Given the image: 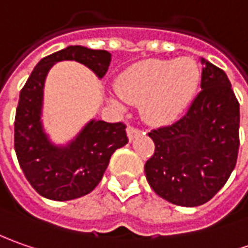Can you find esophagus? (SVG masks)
<instances>
[{
    "label": "esophagus",
    "mask_w": 248,
    "mask_h": 248,
    "mask_svg": "<svg viewBox=\"0 0 248 248\" xmlns=\"http://www.w3.org/2000/svg\"><path fill=\"white\" fill-rule=\"evenodd\" d=\"M126 132H127V137H129V140L132 141L134 140L139 134H140V129H137V127H134V126H129V127L126 129Z\"/></svg>",
    "instance_id": "obj_1"
}]
</instances>
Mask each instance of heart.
<instances>
[{
  "label": "heart",
  "mask_w": 248,
  "mask_h": 248,
  "mask_svg": "<svg viewBox=\"0 0 248 248\" xmlns=\"http://www.w3.org/2000/svg\"><path fill=\"white\" fill-rule=\"evenodd\" d=\"M201 68L191 57L173 60L148 59L118 75L116 93L127 103L141 101V114L151 124L175 121L189 106L201 83ZM119 107L121 101L109 100Z\"/></svg>",
  "instance_id": "b5f03b06"
}]
</instances>
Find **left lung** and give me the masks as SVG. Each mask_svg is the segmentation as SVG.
<instances>
[{"instance_id": "obj_1", "label": "left lung", "mask_w": 248, "mask_h": 248, "mask_svg": "<svg viewBox=\"0 0 248 248\" xmlns=\"http://www.w3.org/2000/svg\"><path fill=\"white\" fill-rule=\"evenodd\" d=\"M203 64L201 93L175 124L148 133L155 152L145 163L151 188L177 206L196 207L225 185L239 152V101L226 74Z\"/></svg>"}]
</instances>
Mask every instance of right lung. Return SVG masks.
Wrapping results in <instances>:
<instances>
[{"label": "right lung", "instance_id": "1", "mask_svg": "<svg viewBox=\"0 0 248 248\" xmlns=\"http://www.w3.org/2000/svg\"><path fill=\"white\" fill-rule=\"evenodd\" d=\"M63 60L86 65L101 79L111 53L67 46L44 57L23 86L15 116V151L23 173L37 192L50 201H73L92 192L101 181L111 155L127 144L126 126L92 119L65 145L52 142L42 124L44 86L49 70Z\"/></svg>", "mask_w": 248, "mask_h": 248}]
</instances>
